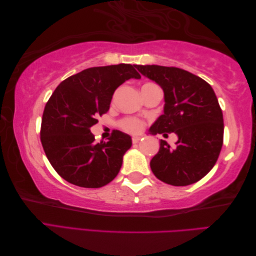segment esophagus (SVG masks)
Returning <instances> with one entry per match:
<instances>
[{"mask_svg": "<svg viewBox=\"0 0 256 256\" xmlns=\"http://www.w3.org/2000/svg\"><path fill=\"white\" fill-rule=\"evenodd\" d=\"M140 136H133V138H132V142H133L134 144H136V143H138V142H140Z\"/></svg>", "mask_w": 256, "mask_h": 256, "instance_id": "esophagus-1", "label": "esophagus"}]
</instances>
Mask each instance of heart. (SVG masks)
<instances>
[{"label": "heart", "mask_w": 256, "mask_h": 256, "mask_svg": "<svg viewBox=\"0 0 256 256\" xmlns=\"http://www.w3.org/2000/svg\"><path fill=\"white\" fill-rule=\"evenodd\" d=\"M121 126L124 131H126L128 133L136 134V133H140V131H142L144 128V124L138 118H124L121 122Z\"/></svg>", "instance_id": "1"}]
</instances>
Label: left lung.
Masks as SVG:
<instances>
[{
	"label": "left lung",
	"instance_id": "left-lung-1",
	"mask_svg": "<svg viewBox=\"0 0 256 256\" xmlns=\"http://www.w3.org/2000/svg\"><path fill=\"white\" fill-rule=\"evenodd\" d=\"M144 77L164 91V113L148 134L174 132L178 140L170 148L160 140V150L150 160L154 175L172 186L200 180L214 166L224 143V116L211 86L198 76L175 67L135 64Z\"/></svg>",
	"mask_w": 256,
	"mask_h": 256
}]
</instances>
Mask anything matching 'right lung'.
Returning a JSON list of instances; mask_svg holds the SVG:
<instances>
[{"label":"right lung","instance_id":"obj_1","mask_svg":"<svg viewBox=\"0 0 256 256\" xmlns=\"http://www.w3.org/2000/svg\"><path fill=\"white\" fill-rule=\"evenodd\" d=\"M140 79L130 64L84 69L64 80L46 103L40 140L45 154L64 180L84 188H100L116 177L132 138L113 131L108 142H94L90 128L108 111L118 86Z\"/></svg>","mask_w":256,"mask_h":256}]
</instances>
